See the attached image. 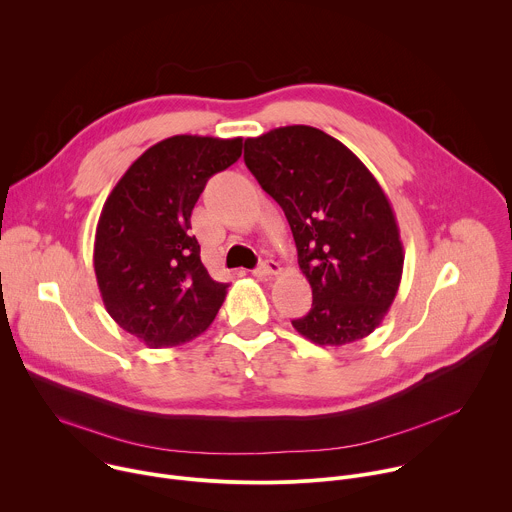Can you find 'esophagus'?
Wrapping results in <instances>:
<instances>
[{
    "label": "esophagus",
    "instance_id": "34e87169",
    "mask_svg": "<svg viewBox=\"0 0 512 512\" xmlns=\"http://www.w3.org/2000/svg\"><path fill=\"white\" fill-rule=\"evenodd\" d=\"M281 271V265L273 259H267V261H261L255 269H253V275L255 277H271V275H277Z\"/></svg>",
    "mask_w": 512,
    "mask_h": 512
}]
</instances>
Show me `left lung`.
Listing matches in <instances>:
<instances>
[{
    "label": "left lung",
    "instance_id": "1",
    "mask_svg": "<svg viewBox=\"0 0 512 512\" xmlns=\"http://www.w3.org/2000/svg\"><path fill=\"white\" fill-rule=\"evenodd\" d=\"M245 164L283 208L312 285V310L291 324L320 346L369 336L397 296L405 259L375 176L344 143L310 125L245 139Z\"/></svg>",
    "mask_w": 512,
    "mask_h": 512
}]
</instances>
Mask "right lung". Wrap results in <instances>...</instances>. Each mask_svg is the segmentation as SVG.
<instances>
[{
	"mask_svg": "<svg viewBox=\"0 0 512 512\" xmlns=\"http://www.w3.org/2000/svg\"><path fill=\"white\" fill-rule=\"evenodd\" d=\"M241 152V137H168L145 150L105 200L93 255L99 291L109 316L143 344H184L223 306L229 283L202 265L190 214L208 178Z\"/></svg>",
	"mask_w": 512,
	"mask_h": 512,
	"instance_id": "1",
	"label": "right lung"
}]
</instances>
